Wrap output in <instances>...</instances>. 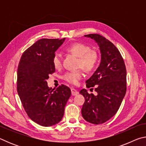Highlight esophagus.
I'll return each instance as SVG.
<instances>
[{
  "label": "esophagus",
  "instance_id": "1",
  "mask_svg": "<svg viewBox=\"0 0 146 146\" xmlns=\"http://www.w3.org/2000/svg\"><path fill=\"white\" fill-rule=\"evenodd\" d=\"M71 94H72L73 96L76 95L78 93V91L76 90H75V89H74V88H71Z\"/></svg>",
  "mask_w": 146,
  "mask_h": 146
}]
</instances>
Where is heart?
<instances>
[{
  "label": "heart",
  "instance_id": "b5f03b06",
  "mask_svg": "<svg viewBox=\"0 0 146 146\" xmlns=\"http://www.w3.org/2000/svg\"><path fill=\"white\" fill-rule=\"evenodd\" d=\"M66 50L78 57L77 67L82 68L87 72H91L97 66L99 62L100 56L98 51L87 44L82 42H75L68 46ZM52 63L54 67L58 68L61 66V55L58 52L54 53L52 57ZM82 69L66 72L63 76V79L71 84H78L83 76Z\"/></svg>",
  "mask_w": 146,
  "mask_h": 146
}]
</instances>
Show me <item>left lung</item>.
Wrapping results in <instances>:
<instances>
[{
	"mask_svg": "<svg viewBox=\"0 0 146 146\" xmlns=\"http://www.w3.org/2000/svg\"><path fill=\"white\" fill-rule=\"evenodd\" d=\"M100 47L101 62L93 75L86 80V87L97 95L89 94L85 89L80 93L85 98L82 108L84 119L94 124H101L118 111L126 93V68L122 55L114 44L99 34H88Z\"/></svg>",
	"mask_w": 146,
	"mask_h": 146,
	"instance_id": "left-lung-1",
	"label": "left lung"
}]
</instances>
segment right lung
Returning <instances> with one entry per match:
<instances>
[{"label":"right lung","mask_w":146,"mask_h":146,"mask_svg":"<svg viewBox=\"0 0 146 146\" xmlns=\"http://www.w3.org/2000/svg\"><path fill=\"white\" fill-rule=\"evenodd\" d=\"M64 40L40 39L24 51L19 64L17 90L20 99L28 117L42 126L60 122L71 94L68 86L61 84L54 90L46 81L55 73L53 55Z\"/></svg>","instance_id":"1"}]
</instances>
